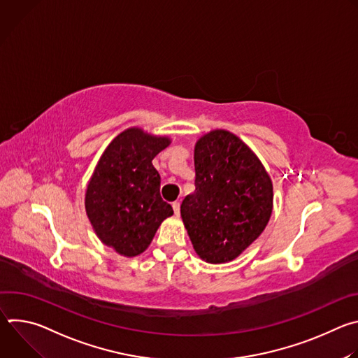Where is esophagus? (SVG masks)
<instances>
[{
    "mask_svg": "<svg viewBox=\"0 0 358 358\" xmlns=\"http://www.w3.org/2000/svg\"><path fill=\"white\" fill-rule=\"evenodd\" d=\"M173 210H174V214H176V215L180 214V202H178V201H174V202H173Z\"/></svg>",
    "mask_w": 358,
    "mask_h": 358,
    "instance_id": "esophagus-1",
    "label": "esophagus"
}]
</instances>
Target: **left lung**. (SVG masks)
<instances>
[{"mask_svg":"<svg viewBox=\"0 0 358 358\" xmlns=\"http://www.w3.org/2000/svg\"><path fill=\"white\" fill-rule=\"evenodd\" d=\"M194 164L195 191L181 203L188 236L202 261H234L269 222L271 177L255 152L227 130H213L196 141Z\"/></svg>","mask_w":358,"mask_h":358,"instance_id":"8db88e82","label":"left lung"}]
</instances>
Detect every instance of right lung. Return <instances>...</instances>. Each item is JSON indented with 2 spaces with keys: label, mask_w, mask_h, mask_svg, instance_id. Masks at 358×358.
<instances>
[{
  "label": "right lung",
  "mask_w": 358,
  "mask_h": 358,
  "mask_svg": "<svg viewBox=\"0 0 358 358\" xmlns=\"http://www.w3.org/2000/svg\"><path fill=\"white\" fill-rule=\"evenodd\" d=\"M170 143L169 137L127 129L108 145L87 184V218L99 239L123 257L143 253L174 214L160 195V174L151 163Z\"/></svg>",
  "instance_id": "add662e5"
}]
</instances>
